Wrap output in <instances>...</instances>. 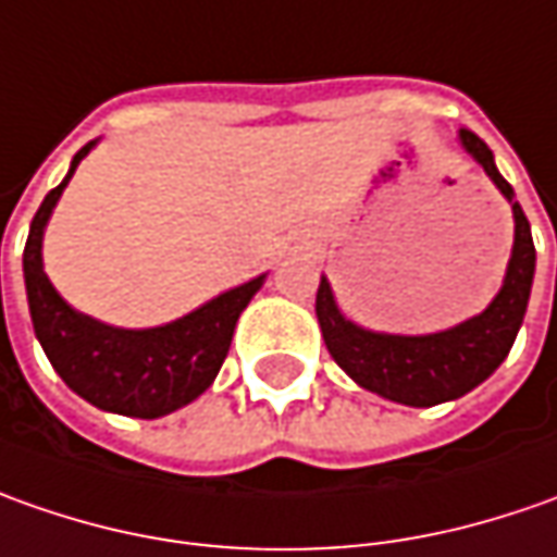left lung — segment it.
Returning a JSON list of instances; mask_svg holds the SVG:
<instances>
[{
  "instance_id": "1",
  "label": "left lung",
  "mask_w": 557,
  "mask_h": 557,
  "mask_svg": "<svg viewBox=\"0 0 557 557\" xmlns=\"http://www.w3.org/2000/svg\"><path fill=\"white\" fill-rule=\"evenodd\" d=\"M459 141L474 157V163H481L490 182L503 190L515 215V246L506 280L487 308L444 333L392 336L363 330L342 314L326 277H320L317 289V323L333 360L360 388L407 407H434L444 400H456L490 379L515 345L533 286L536 249L524 209L515 200L511 184L499 175L490 147L469 128H459Z\"/></svg>"
}]
</instances>
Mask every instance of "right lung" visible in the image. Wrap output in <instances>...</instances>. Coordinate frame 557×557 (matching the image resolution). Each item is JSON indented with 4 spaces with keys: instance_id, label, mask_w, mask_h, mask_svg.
Returning <instances> with one entry per match:
<instances>
[{
    "instance_id": "add662e5",
    "label": "right lung",
    "mask_w": 557,
    "mask_h": 557,
    "mask_svg": "<svg viewBox=\"0 0 557 557\" xmlns=\"http://www.w3.org/2000/svg\"><path fill=\"white\" fill-rule=\"evenodd\" d=\"M91 147L95 141H88L73 157L67 178L42 200L29 224L24 283L33 330L54 373L83 400L120 416L160 419L197 400L215 382L231 348L234 326L249 298L261 289L264 274L153 330H120L73 311L42 271V234L54 202L61 200L76 165Z\"/></svg>"
}]
</instances>
